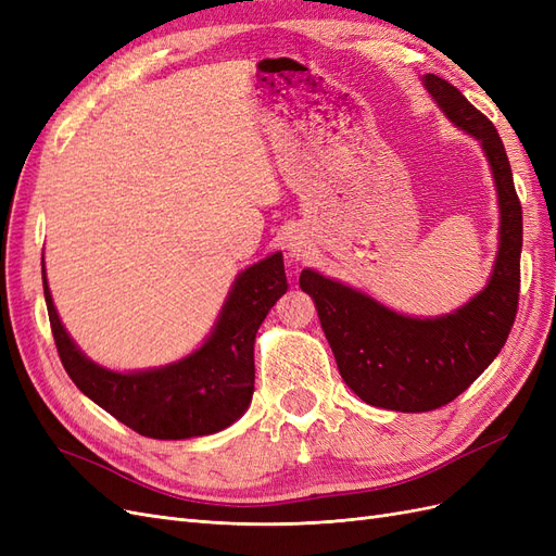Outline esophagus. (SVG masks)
I'll use <instances>...</instances> for the list:
<instances>
[{"mask_svg": "<svg viewBox=\"0 0 556 556\" xmlns=\"http://www.w3.org/2000/svg\"><path fill=\"white\" fill-rule=\"evenodd\" d=\"M290 252H292V255L301 257V255H304V248H301L299 243H292V245H290Z\"/></svg>", "mask_w": 556, "mask_h": 556, "instance_id": "34e87169", "label": "esophagus"}]
</instances>
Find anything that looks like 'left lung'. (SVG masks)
<instances>
[{
    "mask_svg": "<svg viewBox=\"0 0 556 556\" xmlns=\"http://www.w3.org/2000/svg\"><path fill=\"white\" fill-rule=\"evenodd\" d=\"M425 86L450 121L482 143L492 164L501 245L490 285L457 313L417 319L308 268L299 278L301 290L315 299L345 384L371 406L401 413H427L457 399L508 341L519 301L521 204L506 148L490 117L452 83L427 74Z\"/></svg>",
    "mask_w": 556,
    "mask_h": 556,
    "instance_id": "1",
    "label": "left lung"
}]
</instances>
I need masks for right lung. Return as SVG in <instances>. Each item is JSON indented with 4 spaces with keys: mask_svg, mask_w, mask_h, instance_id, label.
Masks as SVG:
<instances>
[{
    "mask_svg": "<svg viewBox=\"0 0 556 556\" xmlns=\"http://www.w3.org/2000/svg\"><path fill=\"white\" fill-rule=\"evenodd\" d=\"M43 296L58 355L78 390L115 419L148 439L180 441L223 431L239 419L255 392V333L266 313L288 292L282 255L262 260L233 282L211 339L178 364L141 374H113L80 355L50 299Z\"/></svg>",
    "mask_w": 556,
    "mask_h": 556,
    "instance_id": "1",
    "label": "right lung"
}]
</instances>
